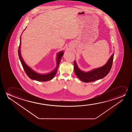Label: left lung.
Wrapping results in <instances>:
<instances>
[{"label": "left lung", "instance_id": "obj_1", "mask_svg": "<svg viewBox=\"0 0 132 132\" xmlns=\"http://www.w3.org/2000/svg\"><path fill=\"white\" fill-rule=\"evenodd\" d=\"M114 54L110 56L106 63L103 66L94 69L89 72H85L81 70L78 67L76 61L74 62V70L78 78L84 82H92L101 79L108 74L112 67L114 59Z\"/></svg>", "mask_w": 132, "mask_h": 132}]
</instances>
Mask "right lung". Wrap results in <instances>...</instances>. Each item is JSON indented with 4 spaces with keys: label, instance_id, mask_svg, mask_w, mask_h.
Listing matches in <instances>:
<instances>
[{
    "label": "right lung",
    "instance_id": "1",
    "mask_svg": "<svg viewBox=\"0 0 132 132\" xmlns=\"http://www.w3.org/2000/svg\"><path fill=\"white\" fill-rule=\"evenodd\" d=\"M25 30V29H24ZM22 36V35H21ZM21 36L20 37V45L18 47V56L20 59L21 63H22V66L23 67L24 70L25 72L27 74V76L29 77L31 79L36 80L37 81H50L53 78H54V76L56 74V72L58 70V68L60 65V63L62 57L63 55V52H60L57 54V58H56V62H57V66L56 68L54 69V70L52 71L51 72H50L49 73L47 74H40L39 73L36 72L35 71L31 69L30 67L27 66V64L25 63L23 59L22 58L21 54Z\"/></svg>",
    "mask_w": 132,
    "mask_h": 132
}]
</instances>
